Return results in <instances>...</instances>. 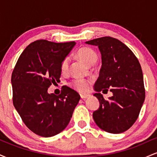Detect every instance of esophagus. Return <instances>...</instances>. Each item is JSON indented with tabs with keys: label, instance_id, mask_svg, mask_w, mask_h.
Segmentation results:
<instances>
[{
	"label": "esophagus",
	"instance_id": "esophagus-1",
	"mask_svg": "<svg viewBox=\"0 0 157 157\" xmlns=\"http://www.w3.org/2000/svg\"><path fill=\"white\" fill-rule=\"evenodd\" d=\"M80 97L82 99H87V98H89V97H90V95L89 94H81Z\"/></svg>",
	"mask_w": 157,
	"mask_h": 157
}]
</instances>
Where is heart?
Instances as JSON below:
<instances>
[{"instance_id":"1","label":"heart","mask_w":157,"mask_h":157,"mask_svg":"<svg viewBox=\"0 0 157 157\" xmlns=\"http://www.w3.org/2000/svg\"><path fill=\"white\" fill-rule=\"evenodd\" d=\"M77 55L81 60L86 63L89 66H92L97 63V53L92 48L89 47H82L79 48L77 52ZM70 64V58L66 57L63 59L60 63V71L62 73L67 72ZM91 81L89 80H85L82 78H77L71 81L70 83L71 87L80 92H86L89 88Z\"/></svg>"}]
</instances>
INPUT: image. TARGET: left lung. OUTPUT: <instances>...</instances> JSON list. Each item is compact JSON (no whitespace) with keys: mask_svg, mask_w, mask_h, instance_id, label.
I'll use <instances>...</instances> for the list:
<instances>
[{"mask_svg":"<svg viewBox=\"0 0 157 157\" xmlns=\"http://www.w3.org/2000/svg\"><path fill=\"white\" fill-rule=\"evenodd\" d=\"M98 46L102 67L94 85L100 108L93 118L100 128L120 134L127 131L137 120L145 98L143 75L140 62L133 52L119 40L102 37L86 41ZM110 90L112 97L105 100L99 92Z\"/></svg>","mask_w":157,"mask_h":157,"instance_id":"left-lung-1","label":"left lung"}]
</instances>
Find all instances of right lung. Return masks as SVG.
I'll return each mask as SVG.
<instances>
[{
    "label": "right lung",
    "instance_id": "right-lung-1",
    "mask_svg": "<svg viewBox=\"0 0 157 157\" xmlns=\"http://www.w3.org/2000/svg\"><path fill=\"white\" fill-rule=\"evenodd\" d=\"M76 43L36 40L23 50L12 74V100L29 130L44 137L63 131L79 102V94L68 86L60 94L48 89L60 80V63Z\"/></svg>",
    "mask_w": 157,
    "mask_h": 157
}]
</instances>
